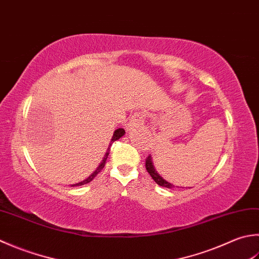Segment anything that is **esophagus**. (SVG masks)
Returning <instances> with one entry per match:
<instances>
[{"mask_svg": "<svg viewBox=\"0 0 259 259\" xmlns=\"http://www.w3.org/2000/svg\"><path fill=\"white\" fill-rule=\"evenodd\" d=\"M144 121H145V115L143 113H135L133 115V118H131V120H130V124L128 125V128H130L131 125L143 123Z\"/></svg>", "mask_w": 259, "mask_h": 259, "instance_id": "esophagus-1", "label": "esophagus"}]
</instances>
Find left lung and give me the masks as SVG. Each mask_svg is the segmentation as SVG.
I'll return each mask as SVG.
<instances>
[{
	"mask_svg": "<svg viewBox=\"0 0 259 259\" xmlns=\"http://www.w3.org/2000/svg\"><path fill=\"white\" fill-rule=\"evenodd\" d=\"M146 169L149 173V175L151 176V179H153L158 185L163 186V187H167V189H173V187H175L173 184L168 183V182L165 181L163 177H161L158 173H157V170H156L155 166H154V163H153V159H151V156L147 157V159H146Z\"/></svg>",
	"mask_w": 259,
	"mask_h": 259,
	"instance_id": "obj_1",
	"label": "left lung"
}]
</instances>
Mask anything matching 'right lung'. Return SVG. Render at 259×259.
<instances>
[{"label":"right lung","instance_id":"obj_1","mask_svg":"<svg viewBox=\"0 0 259 259\" xmlns=\"http://www.w3.org/2000/svg\"><path fill=\"white\" fill-rule=\"evenodd\" d=\"M124 134H125V131H124V129H122V128H119V129H116L115 131H114V134H113V136H112V139H111V143H110V145H109V148H108V150H106V153H105V155H104V157H103V159H102V161H101L100 163V165L98 166V168H96L92 174H91L88 179H85L84 181H82V182H79V183H76V184H72L70 186H80V185H84V184H88V183H90L91 181H92L94 177L98 175L101 170L103 169V167H104V165H105V161H106V159H108V156H109V154H110V147L112 146V144L114 143L115 140H118V139H120L121 137L122 136H124Z\"/></svg>","mask_w":259,"mask_h":259}]
</instances>
